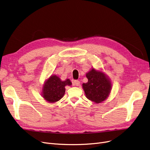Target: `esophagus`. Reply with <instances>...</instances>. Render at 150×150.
Here are the masks:
<instances>
[{
	"label": "esophagus",
	"instance_id": "1",
	"mask_svg": "<svg viewBox=\"0 0 150 150\" xmlns=\"http://www.w3.org/2000/svg\"><path fill=\"white\" fill-rule=\"evenodd\" d=\"M74 85H75V86H78L80 85V82L78 81V80H75L74 81Z\"/></svg>",
	"mask_w": 150,
	"mask_h": 150
}]
</instances>
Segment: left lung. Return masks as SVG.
<instances>
[{
    "mask_svg": "<svg viewBox=\"0 0 150 150\" xmlns=\"http://www.w3.org/2000/svg\"><path fill=\"white\" fill-rule=\"evenodd\" d=\"M86 77L88 83L82 84L86 97L89 100L100 103L108 98L112 89V84L108 76L101 70L92 68Z\"/></svg>",
    "mask_w": 150,
    "mask_h": 150,
    "instance_id": "left-lung-1",
    "label": "left lung"
}]
</instances>
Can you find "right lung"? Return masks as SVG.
I'll list each match as a JSON object with an SVG mask.
<instances>
[{
    "mask_svg": "<svg viewBox=\"0 0 150 150\" xmlns=\"http://www.w3.org/2000/svg\"><path fill=\"white\" fill-rule=\"evenodd\" d=\"M72 83L69 79L62 81L56 75H52L44 82L41 95L44 99L49 103H55L64 96L65 86H71Z\"/></svg>",
    "mask_w": 150,
    "mask_h": 150,
    "instance_id": "add662e5",
    "label": "right lung"
}]
</instances>
